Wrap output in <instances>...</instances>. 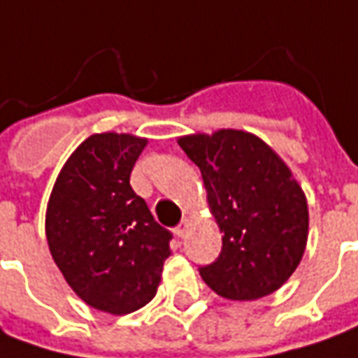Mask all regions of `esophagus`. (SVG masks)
I'll return each mask as SVG.
<instances>
[{"label": "esophagus", "mask_w": 358, "mask_h": 358, "mask_svg": "<svg viewBox=\"0 0 358 358\" xmlns=\"http://www.w3.org/2000/svg\"><path fill=\"white\" fill-rule=\"evenodd\" d=\"M188 227H189V217H184V220H182V223H180L178 227L174 229V233L178 235L180 239H184V237L188 235Z\"/></svg>", "instance_id": "1"}]
</instances>
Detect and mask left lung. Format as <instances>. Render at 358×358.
I'll list each match as a JSON object with an SVG mask.
<instances>
[{
  "label": "left lung",
  "instance_id": "obj_1",
  "mask_svg": "<svg viewBox=\"0 0 358 358\" xmlns=\"http://www.w3.org/2000/svg\"><path fill=\"white\" fill-rule=\"evenodd\" d=\"M198 164L208 203L223 233L203 282L227 300H259L298 268L308 241V201L284 160L259 137L221 129L180 137Z\"/></svg>",
  "mask_w": 358,
  "mask_h": 358
}]
</instances>
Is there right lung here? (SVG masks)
Listing matches in <instances>:
<instances>
[{"mask_svg":"<svg viewBox=\"0 0 358 358\" xmlns=\"http://www.w3.org/2000/svg\"><path fill=\"white\" fill-rule=\"evenodd\" d=\"M147 138L87 137L58 174L46 208V241L70 288L87 306L125 315L159 288L172 233L160 227L129 178Z\"/></svg>","mask_w":358,"mask_h":358,"instance_id":"add662e5","label":"right lung"}]
</instances>
